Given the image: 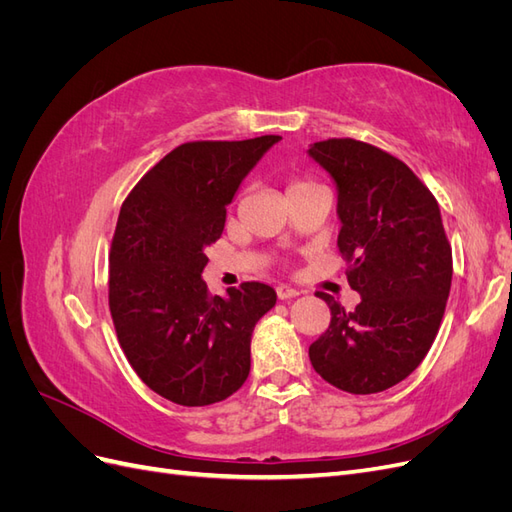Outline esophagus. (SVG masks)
Masks as SVG:
<instances>
[{
	"instance_id": "esophagus-1",
	"label": "esophagus",
	"mask_w": 512,
	"mask_h": 512,
	"mask_svg": "<svg viewBox=\"0 0 512 512\" xmlns=\"http://www.w3.org/2000/svg\"><path fill=\"white\" fill-rule=\"evenodd\" d=\"M299 290L297 288H292V286H288V284H280V286H277V297H280V299H294V297H299Z\"/></svg>"
}]
</instances>
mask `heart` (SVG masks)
<instances>
[{
  "instance_id": "obj_1",
  "label": "heart",
  "mask_w": 512,
  "mask_h": 512,
  "mask_svg": "<svg viewBox=\"0 0 512 512\" xmlns=\"http://www.w3.org/2000/svg\"><path fill=\"white\" fill-rule=\"evenodd\" d=\"M299 183H305V181H297V183H292V185H299Z\"/></svg>"
}]
</instances>
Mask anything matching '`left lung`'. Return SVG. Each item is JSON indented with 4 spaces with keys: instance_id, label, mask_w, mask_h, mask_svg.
<instances>
[{
    "instance_id": "left-lung-1",
    "label": "left lung",
    "mask_w": 512,
    "mask_h": 512,
    "mask_svg": "<svg viewBox=\"0 0 512 512\" xmlns=\"http://www.w3.org/2000/svg\"><path fill=\"white\" fill-rule=\"evenodd\" d=\"M309 158L337 190L339 254L348 284L361 294L352 312L331 294V324L309 346V361L352 395L406 380L438 335L453 280V252L438 200L391 153L354 138L309 145Z\"/></svg>"
}]
</instances>
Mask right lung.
<instances>
[{
    "instance_id": "add662e5",
    "label": "right lung",
    "mask_w": 512,
    "mask_h": 512,
    "mask_svg": "<svg viewBox=\"0 0 512 512\" xmlns=\"http://www.w3.org/2000/svg\"><path fill=\"white\" fill-rule=\"evenodd\" d=\"M280 141L269 134L179 145L123 200L108 258V307L138 378L173 404H215L250 374L254 327L277 294L243 282L213 297L200 273L241 181Z\"/></svg>"
}]
</instances>
